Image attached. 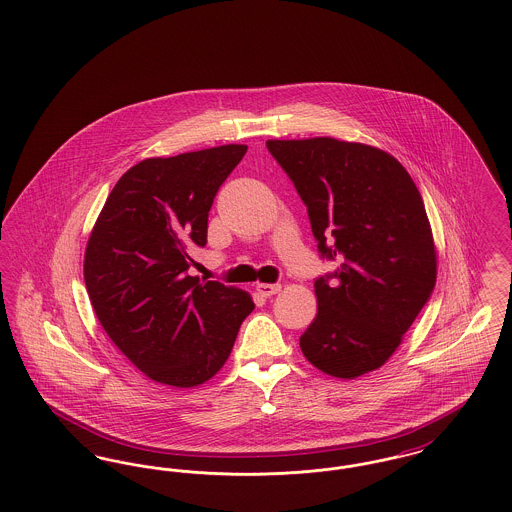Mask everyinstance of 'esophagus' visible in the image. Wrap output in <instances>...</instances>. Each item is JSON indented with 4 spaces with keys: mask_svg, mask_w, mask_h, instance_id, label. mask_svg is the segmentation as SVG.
Segmentation results:
<instances>
[{
    "mask_svg": "<svg viewBox=\"0 0 512 512\" xmlns=\"http://www.w3.org/2000/svg\"><path fill=\"white\" fill-rule=\"evenodd\" d=\"M255 290L261 293L263 297H270V295L280 292V290H282V286H280V284H257V286H255Z\"/></svg>",
    "mask_w": 512,
    "mask_h": 512,
    "instance_id": "obj_1",
    "label": "esophagus"
}]
</instances>
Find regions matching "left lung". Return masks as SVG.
<instances>
[{"mask_svg": "<svg viewBox=\"0 0 512 512\" xmlns=\"http://www.w3.org/2000/svg\"><path fill=\"white\" fill-rule=\"evenodd\" d=\"M267 147L307 205L318 251L338 261L315 282L317 317L299 347L324 374L353 380L390 359L434 292L438 255L422 195L378 147L326 136Z\"/></svg>", "mask_w": 512, "mask_h": 512, "instance_id": "left-lung-1", "label": "left lung"}]
</instances>
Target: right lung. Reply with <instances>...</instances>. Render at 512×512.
Returning a JSON list of instances; mask_svg holds the SVG:
<instances>
[{"mask_svg": "<svg viewBox=\"0 0 512 512\" xmlns=\"http://www.w3.org/2000/svg\"><path fill=\"white\" fill-rule=\"evenodd\" d=\"M242 144L144 159L107 197L84 253V282L107 336L153 382L194 388L219 372L249 293L188 276L190 249L207 244V220Z\"/></svg>", "mask_w": 512, "mask_h": 512, "instance_id": "obj_1", "label": "right lung"}]
</instances>
